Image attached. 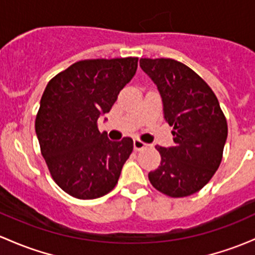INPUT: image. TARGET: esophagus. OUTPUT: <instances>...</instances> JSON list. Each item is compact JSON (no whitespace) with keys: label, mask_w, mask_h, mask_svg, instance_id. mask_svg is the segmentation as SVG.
<instances>
[{"label":"esophagus","mask_w":255,"mask_h":255,"mask_svg":"<svg viewBox=\"0 0 255 255\" xmlns=\"http://www.w3.org/2000/svg\"><path fill=\"white\" fill-rule=\"evenodd\" d=\"M148 145V144H145L142 140L139 139H134L133 140V146H134V150H142V149L145 148V146Z\"/></svg>","instance_id":"34e87169"}]
</instances>
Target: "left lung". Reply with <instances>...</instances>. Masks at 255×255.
Listing matches in <instances>:
<instances>
[{"label":"left lung","instance_id":"obj_1","mask_svg":"<svg viewBox=\"0 0 255 255\" xmlns=\"http://www.w3.org/2000/svg\"><path fill=\"white\" fill-rule=\"evenodd\" d=\"M139 65L158 87L164 118L174 127V145L155 146L161 161L149 181L170 197L189 196L220 166L227 121L211 87L189 66L173 59H140Z\"/></svg>","mask_w":255,"mask_h":255}]
</instances>
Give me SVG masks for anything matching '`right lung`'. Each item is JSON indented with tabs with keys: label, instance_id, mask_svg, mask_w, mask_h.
<instances>
[{
	"label": "right lung",
	"instance_id": "1",
	"mask_svg": "<svg viewBox=\"0 0 255 255\" xmlns=\"http://www.w3.org/2000/svg\"><path fill=\"white\" fill-rule=\"evenodd\" d=\"M137 66L138 58L81 60L54 76L43 92L35 133L51 177L73 197H101L120 179L133 140L112 142L100 133L97 120L111 111Z\"/></svg>",
	"mask_w": 255,
	"mask_h": 255
}]
</instances>
